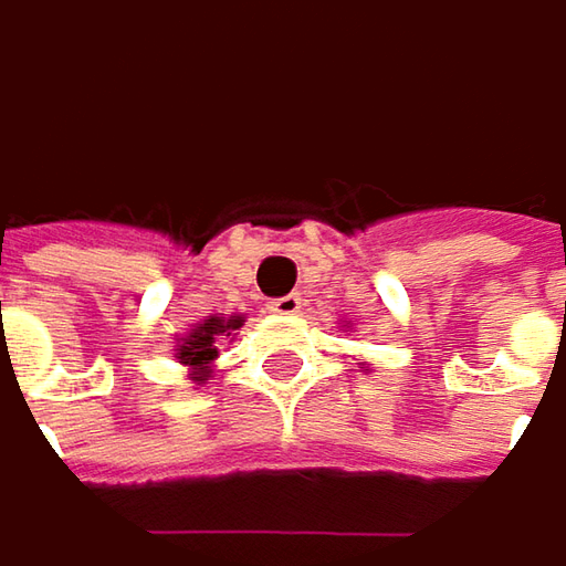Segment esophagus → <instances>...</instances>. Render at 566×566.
Returning a JSON list of instances; mask_svg holds the SVG:
<instances>
[{
	"instance_id": "esophagus-1",
	"label": "esophagus",
	"mask_w": 566,
	"mask_h": 566,
	"mask_svg": "<svg viewBox=\"0 0 566 566\" xmlns=\"http://www.w3.org/2000/svg\"><path fill=\"white\" fill-rule=\"evenodd\" d=\"M268 308L273 315H296L298 308H302V296H298V293H290V296L273 298Z\"/></svg>"
}]
</instances>
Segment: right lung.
<instances>
[{"mask_svg": "<svg viewBox=\"0 0 566 566\" xmlns=\"http://www.w3.org/2000/svg\"><path fill=\"white\" fill-rule=\"evenodd\" d=\"M241 315H232V318H207L200 327H193L187 337L178 340V359L187 363V366H203L216 356V340L219 334L229 337V331H239Z\"/></svg>", "mask_w": 566, "mask_h": 566, "instance_id": "1", "label": "right lung"}]
</instances>
